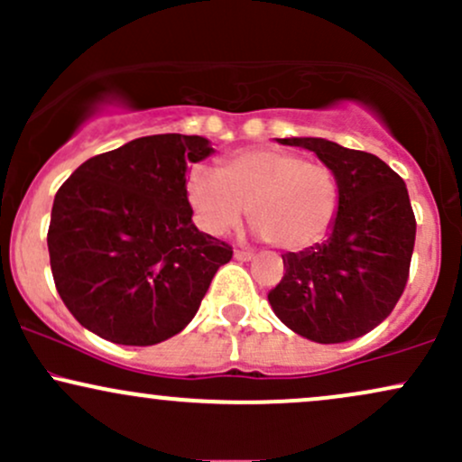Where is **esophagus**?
<instances>
[{"label":"esophagus","instance_id":"esophagus-1","mask_svg":"<svg viewBox=\"0 0 462 462\" xmlns=\"http://www.w3.org/2000/svg\"><path fill=\"white\" fill-rule=\"evenodd\" d=\"M235 258H236V261L247 263V261H252V258H254V252H249V249H235Z\"/></svg>","mask_w":462,"mask_h":462}]
</instances>
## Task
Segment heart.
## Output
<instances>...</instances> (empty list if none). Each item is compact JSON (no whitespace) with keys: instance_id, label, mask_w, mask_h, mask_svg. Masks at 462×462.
<instances>
[{"instance_id":"b5f03b06","label":"heart","mask_w":462,"mask_h":462,"mask_svg":"<svg viewBox=\"0 0 462 462\" xmlns=\"http://www.w3.org/2000/svg\"><path fill=\"white\" fill-rule=\"evenodd\" d=\"M187 198L206 235H226L249 206L258 236L301 252L332 230L341 189L328 164L280 147H247L230 153L221 171L206 164L190 169Z\"/></svg>"}]
</instances>
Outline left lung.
Segmentation results:
<instances>
[{
  "label": "left lung",
  "instance_id": "8db88e82",
  "mask_svg": "<svg viewBox=\"0 0 462 462\" xmlns=\"http://www.w3.org/2000/svg\"><path fill=\"white\" fill-rule=\"evenodd\" d=\"M332 169L341 204L328 241L282 254L269 291L278 319L315 343H346L383 323L404 293L417 221L404 180L378 156L326 139H278Z\"/></svg>",
  "mask_w": 462,
  "mask_h": 462
}]
</instances>
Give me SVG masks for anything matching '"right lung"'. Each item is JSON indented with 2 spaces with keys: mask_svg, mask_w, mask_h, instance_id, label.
<instances>
[{
  "mask_svg": "<svg viewBox=\"0 0 462 462\" xmlns=\"http://www.w3.org/2000/svg\"><path fill=\"white\" fill-rule=\"evenodd\" d=\"M204 136H141L82 162L58 189L47 247L58 295L87 330L156 346L189 326L232 247L195 227L187 169Z\"/></svg>",
  "mask_w": 462,
  "mask_h": 462,
  "instance_id": "add662e5",
  "label": "right lung"
}]
</instances>
